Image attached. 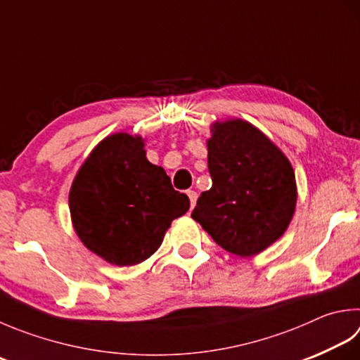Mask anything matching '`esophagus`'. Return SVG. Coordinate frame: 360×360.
<instances>
[{"label":"esophagus","instance_id":"34e87169","mask_svg":"<svg viewBox=\"0 0 360 360\" xmlns=\"http://www.w3.org/2000/svg\"><path fill=\"white\" fill-rule=\"evenodd\" d=\"M186 194H188V198H189V202H191V208H194L195 202H198V193L191 191V189H189V191H188Z\"/></svg>","mask_w":360,"mask_h":360}]
</instances>
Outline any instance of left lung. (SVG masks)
Returning <instances> with one entry per match:
<instances>
[{"label":"left lung","instance_id":"obj_1","mask_svg":"<svg viewBox=\"0 0 360 360\" xmlns=\"http://www.w3.org/2000/svg\"><path fill=\"white\" fill-rule=\"evenodd\" d=\"M213 185L193 219L227 252L252 257L285 233L295 214V171L283 152L243 119L216 120L207 141Z\"/></svg>","mask_w":360,"mask_h":360}]
</instances>
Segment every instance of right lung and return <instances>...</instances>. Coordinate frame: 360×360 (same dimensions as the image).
Segmentation results:
<instances>
[{
	"mask_svg": "<svg viewBox=\"0 0 360 360\" xmlns=\"http://www.w3.org/2000/svg\"><path fill=\"white\" fill-rule=\"evenodd\" d=\"M144 138L114 133L75 175L69 208L75 232L105 262L131 266L157 252L174 219L189 210L165 169L146 157Z\"/></svg>",
	"mask_w": 360,
	"mask_h": 360,
	"instance_id": "obj_1",
	"label": "right lung"
}]
</instances>
